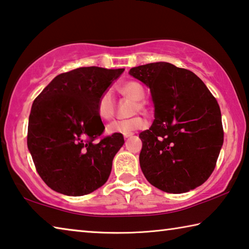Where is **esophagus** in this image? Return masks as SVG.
<instances>
[{
	"instance_id": "1",
	"label": "esophagus",
	"mask_w": 249,
	"mask_h": 249,
	"mask_svg": "<svg viewBox=\"0 0 249 249\" xmlns=\"http://www.w3.org/2000/svg\"><path fill=\"white\" fill-rule=\"evenodd\" d=\"M132 136H133V133H129V134L124 135V138L126 140V138H129V137H132Z\"/></svg>"
}]
</instances>
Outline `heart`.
<instances>
[{
	"mask_svg": "<svg viewBox=\"0 0 249 249\" xmlns=\"http://www.w3.org/2000/svg\"><path fill=\"white\" fill-rule=\"evenodd\" d=\"M119 91L122 94L135 101L133 113H137L144 108L142 99L145 98V89L142 84L137 81H127L119 87ZM96 114L103 121H108L113 119L115 114V104L113 100V94L111 90H104L96 100ZM147 126V122L142 117H134L130 120L115 121L107 125V130L108 134H129L137 129H142Z\"/></svg>",
	"mask_w": 249,
	"mask_h": 249,
	"instance_id": "heart-1",
	"label": "heart"
}]
</instances>
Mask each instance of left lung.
Here are the masks:
<instances>
[{
    "label": "left lung",
    "instance_id": "1",
    "mask_svg": "<svg viewBox=\"0 0 249 249\" xmlns=\"http://www.w3.org/2000/svg\"><path fill=\"white\" fill-rule=\"evenodd\" d=\"M149 87L155 121L140 134L141 168L154 187L183 193L212 175L224 141L221 109L203 81L190 70L153 62L129 70Z\"/></svg>",
    "mask_w": 249,
    "mask_h": 249
}]
</instances>
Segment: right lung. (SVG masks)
<instances>
[{
    "label": "right lung",
    "mask_w": 249,
    "mask_h": 249,
    "mask_svg": "<svg viewBox=\"0 0 249 249\" xmlns=\"http://www.w3.org/2000/svg\"><path fill=\"white\" fill-rule=\"evenodd\" d=\"M123 71L82 67L60 73L34 101L27 146L37 172L50 189L79 196L107 181L124 137L102 136L105 127L95 105Z\"/></svg>",
    "instance_id": "right-lung-1"
}]
</instances>
